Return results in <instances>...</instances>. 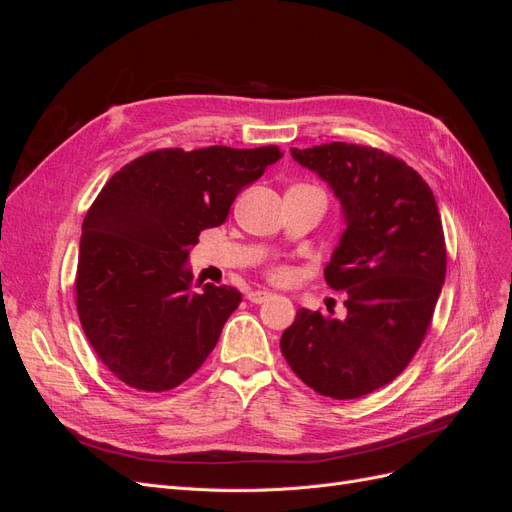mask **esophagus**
Returning a JSON list of instances; mask_svg holds the SVG:
<instances>
[{"instance_id": "esophagus-1", "label": "esophagus", "mask_w": 512, "mask_h": 512, "mask_svg": "<svg viewBox=\"0 0 512 512\" xmlns=\"http://www.w3.org/2000/svg\"><path fill=\"white\" fill-rule=\"evenodd\" d=\"M271 297H273V292H269V290H252V292H247V299H250L252 303H265Z\"/></svg>"}]
</instances>
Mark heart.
Instances as JSON below:
<instances>
[{"label": "heart", "mask_w": 512, "mask_h": 512, "mask_svg": "<svg viewBox=\"0 0 512 512\" xmlns=\"http://www.w3.org/2000/svg\"><path fill=\"white\" fill-rule=\"evenodd\" d=\"M273 277H275V280H288L290 273H288L286 269H277V271L273 273Z\"/></svg>", "instance_id": "1"}]
</instances>
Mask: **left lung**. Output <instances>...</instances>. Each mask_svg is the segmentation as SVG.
I'll return each instance as SVG.
<instances>
[{
    "label": "left lung",
    "mask_w": 512,
    "mask_h": 512,
    "mask_svg": "<svg viewBox=\"0 0 512 512\" xmlns=\"http://www.w3.org/2000/svg\"><path fill=\"white\" fill-rule=\"evenodd\" d=\"M290 153L342 205L346 228L324 280L348 292V314L301 307L280 348L309 389L356 399L395 380L423 344L446 275L438 203L414 168L380 149L329 143Z\"/></svg>",
    "instance_id": "left-lung-1"
}]
</instances>
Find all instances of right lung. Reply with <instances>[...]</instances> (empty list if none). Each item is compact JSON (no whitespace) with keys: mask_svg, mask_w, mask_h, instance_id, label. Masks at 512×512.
Returning a JSON list of instances; mask_svg holds the SVG:
<instances>
[{"mask_svg":"<svg viewBox=\"0 0 512 512\" xmlns=\"http://www.w3.org/2000/svg\"><path fill=\"white\" fill-rule=\"evenodd\" d=\"M282 156L275 145L158 149L106 181L85 215L74 290L89 344L115 378L162 393L205 363L241 292H194L190 250Z\"/></svg>","mask_w":512,"mask_h":512,"instance_id":"1","label":"right lung"}]
</instances>
